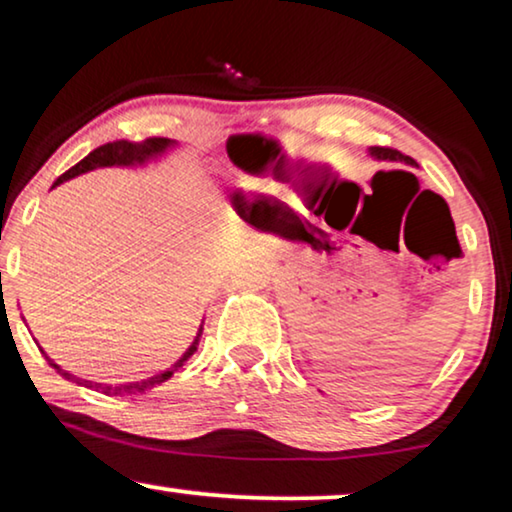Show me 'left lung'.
Returning <instances> with one entry per match:
<instances>
[{"instance_id": "8db88e82", "label": "left lung", "mask_w": 512, "mask_h": 512, "mask_svg": "<svg viewBox=\"0 0 512 512\" xmlns=\"http://www.w3.org/2000/svg\"><path fill=\"white\" fill-rule=\"evenodd\" d=\"M369 153H371V157H376V160H390V162H406V164H415L413 157L403 155V153H399V150H394V148L373 146V148L369 150Z\"/></svg>"}]
</instances>
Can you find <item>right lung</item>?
I'll list each match as a JSON object with an SVG mask.
<instances>
[{
    "instance_id": "add662e5",
    "label": "right lung",
    "mask_w": 512,
    "mask_h": 512,
    "mask_svg": "<svg viewBox=\"0 0 512 512\" xmlns=\"http://www.w3.org/2000/svg\"><path fill=\"white\" fill-rule=\"evenodd\" d=\"M174 146V141L171 139H162V136H153V139H146V141H139V143H134V141H113V143H104V146H99V148H95L92 150V153L88 155V157H83L81 162L76 164V167H71L69 171H64V174L57 178V181L53 183V187L55 185H60V183H64V181H69V178H74V176H78V174H85V171H92V169H99V167H132V164H143V162H148V160H153V157H157V155H162L164 150L167 148H171ZM199 336H201V327H199V334H197V338H194V343L190 345V348L185 350V355L178 359V362L171 366V369H167V371H162V373H157V376H153V378H146V380H134V383H118V385H109V383H92V380H83V378H76V376H71L69 371H62L60 366H57L53 359H50L46 352H43V355H46V359H48V364L53 366V369H57V373H60L62 378H67V380H74L76 385H83V387H95L97 392H102V394H106V397H132V394H146L148 390H153V387H157V385H162V383H167V380L174 376V373L181 369V366L187 362V359H190L194 352H197V345H199Z\"/></svg>"
}]
</instances>
